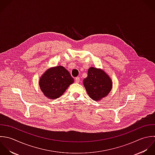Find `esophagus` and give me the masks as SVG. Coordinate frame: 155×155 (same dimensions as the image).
<instances>
[{
  "mask_svg": "<svg viewBox=\"0 0 155 155\" xmlns=\"http://www.w3.org/2000/svg\"><path fill=\"white\" fill-rule=\"evenodd\" d=\"M80 77H76V78H75V83H78L80 82Z\"/></svg>",
  "mask_w": 155,
  "mask_h": 155,
  "instance_id": "obj_1",
  "label": "esophagus"
}]
</instances>
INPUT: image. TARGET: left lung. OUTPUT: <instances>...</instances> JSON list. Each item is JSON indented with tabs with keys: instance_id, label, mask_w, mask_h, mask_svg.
Segmentation results:
<instances>
[{
	"instance_id": "obj_1",
	"label": "left lung",
	"mask_w": 155,
	"mask_h": 155,
	"mask_svg": "<svg viewBox=\"0 0 155 155\" xmlns=\"http://www.w3.org/2000/svg\"><path fill=\"white\" fill-rule=\"evenodd\" d=\"M83 84L89 96L95 101L107 96L112 87L110 77L102 70L92 67L88 70Z\"/></svg>"
}]
</instances>
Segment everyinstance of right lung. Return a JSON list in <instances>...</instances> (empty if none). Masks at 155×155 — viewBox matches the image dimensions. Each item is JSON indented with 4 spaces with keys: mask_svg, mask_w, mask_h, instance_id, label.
I'll use <instances>...</instances> for the list:
<instances>
[{
    "mask_svg": "<svg viewBox=\"0 0 155 155\" xmlns=\"http://www.w3.org/2000/svg\"><path fill=\"white\" fill-rule=\"evenodd\" d=\"M74 82L70 73L63 66L52 68L46 71L40 79V87L49 99L60 97L69 86Z\"/></svg>",
    "mask_w": 155,
    "mask_h": 155,
    "instance_id": "right-lung-1",
    "label": "right lung"
}]
</instances>
